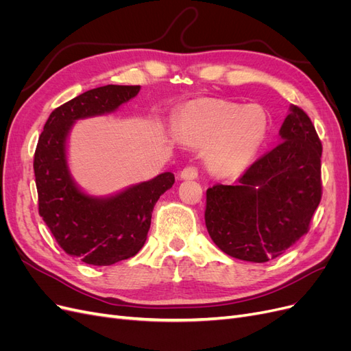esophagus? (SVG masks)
<instances>
[{"mask_svg":"<svg viewBox=\"0 0 351 351\" xmlns=\"http://www.w3.org/2000/svg\"><path fill=\"white\" fill-rule=\"evenodd\" d=\"M197 174H199V171H197V168L195 167V165H189V167H186V168H183V171H182V178H184V180H192V178H197Z\"/></svg>","mask_w":351,"mask_h":351,"instance_id":"34e87169","label":"esophagus"}]
</instances>
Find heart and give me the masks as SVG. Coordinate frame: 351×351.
<instances>
[{"instance_id":"heart-1","label":"heart","mask_w":351,"mask_h":351,"mask_svg":"<svg viewBox=\"0 0 351 351\" xmlns=\"http://www.w3.org/2000/svg\"><path fill=\"white\" fill-rule=\"evenodd\" d=\"M178 132L186 141L208 143V161L219 173H237L250 164L269 130L267 112L258 105L215 98L187 102L178 115Z\"/></svg>"}]
</instances>
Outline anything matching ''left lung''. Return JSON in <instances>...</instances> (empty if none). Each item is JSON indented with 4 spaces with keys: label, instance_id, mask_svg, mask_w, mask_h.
I'll return each mask as SVG.
<instances>
[{
    "label": "left lung",
    "instance_id": "8db88e82",
    "mask_svg": "<svg viewBox=\"0 0 351 351\" xmlns=\"http://www.w3.org/2000/svg\"><path fill=\"white\" fill-rule=\"evenodd\" d=\"M282 142L258 158L236 186L206 190L205 224L230 256L249 262L278 258L303 237L322 197V143L302 108L284 120Z\"/></svg>",
    "mask_w": 351,
    "mask_h": 351
}]
</instances>
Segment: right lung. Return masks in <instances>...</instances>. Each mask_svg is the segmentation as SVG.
I'll return each instance as SVG.
<instances>
[{"instance_id": "1", "label": "right lung", "mask_w": 351, "mask_h": 351, "mask_svg": "<svg viewBox=\"0 0 351 351\" xmlns=\"http://www.w3.org/2000/svg\"><path fill=\"white\" fill-rule=\"evenodd\" d=\"M141 86L107 84L90 89L51 112L34 156L39 215L60 247L95 267L129 259L142 249L152 209L174 174L164 173L110 199H95L74 186L66 162V137L73 121L114 111Z\"/></svg>"}]
</instances>
